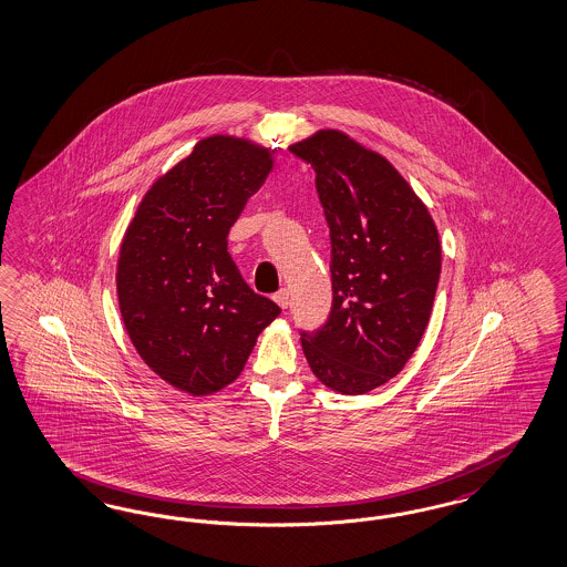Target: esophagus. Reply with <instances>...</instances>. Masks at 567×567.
Returning <instances> with one entry per match:
<instances>
[{
	"mask_svg": "<svg viewBox=\"0 0 567 567\" xmlns=\"http://www.w3.org/2000/svg\"><path fill=\"white\" fill-rule=\"evenodd\" d=\"M274 301L285 310V308H289V303H291V299H289V289H280L278 293H274Z\"/></svg>",
	"mask_w": 567,
	"mask_h": 567,
	"instance_id": "obj_1",
	"label": "esophagus"
}]
</instances>
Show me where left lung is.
<instances>
[{"label": "left lung", "instance_id": "8db88e82", "mask_svg": "<svg viewBox=\"0 0 567 567\" xmlns=\"http://www.w3.org/2000/svg\"><path fill=\"white\" fill-rule=\"evenodd\" d=\"M291 152L317 171L331 231V315L301 348L320 384L364 394L403 371L429 327L439 229L405 177L352 136L324 128Z\"/></svg>", "mask_w": 567, "mask_h": 567}]
</instances>
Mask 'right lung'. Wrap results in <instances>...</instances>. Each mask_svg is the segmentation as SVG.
<instances>
[{"label":"right lung","instance_id":"obj_1","mask_svg":"<svg viewBox=\"0 0 567 567\" xmlns=\"http://www.w3.org/2000/svg\"><path fill=\"white\" fill-rule=\"evenodd\" d=\"M278 152L245 136H204L152 183L124 231L115 289L126 333L158 378L192 396L231 384L280 315L227 252L229 227Z\"/></svg>","mask_w":567,"mask_h":567}]
</instances>
